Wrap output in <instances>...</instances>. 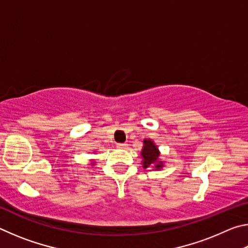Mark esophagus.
<instances>
[{"label":"esophagus","mask_w":248,"mask_h":248,"mask_svg":"<svg viewBox=\"0 0 248 248\" xmlns=\"http://www.w3.org/2000/svg\"><path fill=\"white\" fill-rule=\"evenodd\" d=\"M117 148H118V149H127V144H125V143H118V144H117Z\"/></svg>","instance_id":"34e87169"}]
</instances>
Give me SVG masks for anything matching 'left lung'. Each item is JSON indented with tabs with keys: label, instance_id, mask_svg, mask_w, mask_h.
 Here are the masks:
<instances>
[{
	"label": "left lung",
	"instance_id": "obj_1",
	"mask_svg": "<svg viewBox=\"0 0 248 248\" xmlns=\"http://www.w3.org/2000/svg\"><path fill=\"white\" fill-rule=\"evenodd\" d=\"M144 146L143 150H142V157H143V167L146 169L151 165H155L156 169H161L163 166L162 162L158 161V150L156 148V145L153 143V141L151 140H144Z\"/></svg>",
	"mask_w": 248,
	"mask_h": 248
}]
</instances>
